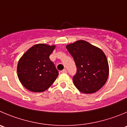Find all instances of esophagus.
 Wrapping results in <instances>:
<instances>
[{"mask_svg":"<svg viewBox=\"0 0 127 127\" xmlns=\"http://www.w3.org/2000/svg\"><path fill=\"white\" fill-rule=\"evenodd\" d=\"M61 73H66V72H67V71H66V69H64L63 70H62V71H61Z\"/></svg>","mask_w":127,"mask_h":127,"instance_id":"1","label":"esophagus"}]
</instances>
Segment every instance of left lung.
Wrapping results in <instances>:
<instances>
[{
	"label": "left lung",
	"mask_w": 127,
	"mask_h": 127,
	"mask_svg": "<svg viewBox=\"0 0 127 127\" xmlns=\"http://www.w3.org/2000/svg\"><path fill=\"white\" fill-rule=\"evenodd\" d=\"M66 47L77 66L73 77L76 88L84 94L95 93L100 89L109 73L107 59L102 50L84 40H78Z\"/></svg>",
	"instance_id": "left-lung-1"
}]
</instances>
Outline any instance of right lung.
I'll return each instance as SVG.
<instances>
[{"label":"right lung","instance_id":"1","mask_svg":"<svg viewBox=\"0 0 127 127\" xmlns=\"http://www.w3.org/2000/svg\"><path fill=\"white\" fill-rule=\"evenodd\" d=\"M55 45L39 43L28 49L20 58L17 76L22 84L28 91L42 92L53 84L58 71L50 60Z\"/></svg>","mask_w":127,"mask_h":127}]
</instances>
